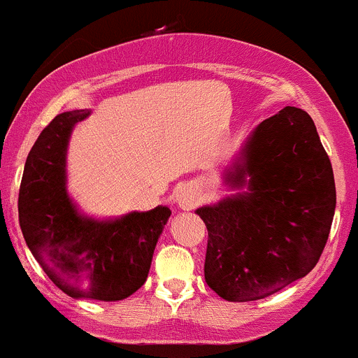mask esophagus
Wrapping results in <instances>:
<instances>
[{
    "label": "esophagus",
    "mask_w": 358,
    "mask_h": 358,
    "mask_svg": "<svg viewBox=\"0 0 358 358\" xmlns=\"http://www.w3.org/2000/svg\"><path fill=\"white\" fill-rule=\"evenodd\" d=\"M176 203L182 210H193L196 203H198V198H196L193 189H189V187H180L178 194H176Z\"/></svg>",
    "instance_id": "obj_1"
}]
</instances>
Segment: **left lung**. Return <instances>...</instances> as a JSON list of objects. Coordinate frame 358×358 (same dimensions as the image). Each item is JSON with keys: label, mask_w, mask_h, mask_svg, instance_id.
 I'll return each instance as SVG.
<instances>
[{"label": "left lung", "mask_w": 358, "mask_h": 358, "mask_svg": "<svg viewBox=\"0 0 358 358\" xmlns=\"http://www.w3.org/2000/svg\"><path fill=\"white\" fill-rule=\"evenodd\" d=\"M229 180L248 193L196 211L208 229L205 280L225 301H257L317 264L336 206L333 167L309 114L287 106L257 126Z\"/></svg>", "instance_id": "obj_1"}]
</instances>
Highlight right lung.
<instances>
[{
	"mask_svg": "<svg viewBox=\"0 0 358 358\" xmlns=\"http://www.w3.org/2000/svg\"><path fill=\"white\" fill-rule=\"evenodd\" d=\"M88 110L56 116L27 157L18 218L27 245L57 288L75 299L116 302L145 282L167 206L97 222L76 213L66 194L64 155L73 126Z\"/></svg>",
	"mask_w": 358,
	"mask_h": 358,
	"instance_id": "add662e5",
	"label": "right lung"
}]
</instances>
